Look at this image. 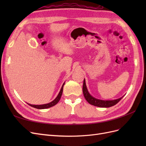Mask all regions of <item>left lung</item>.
Listing matches in <instances>:
<instances>
[{"label":"left lung","instance_id":"8db88e82","mask_svg":"<svg viewBox=\"0 0 146 146\" xmlns=\"http://www.w3.org/2000/svg\"><path fill=\"white\" fill-rule=\"evenodd\" d=\"M83 93L85 97V99L87 100V102L89 104L96 106V107H104V108H108L112 107L114 105L117 104L119 101L121 100V99L123 98H121L119 99L113 100H99L91 96L89 92L88 91V90L86 88V83H85V80L84 79L83 81Z\"/></svg>","mask_w":146,"mask_h":146}]
</instances>
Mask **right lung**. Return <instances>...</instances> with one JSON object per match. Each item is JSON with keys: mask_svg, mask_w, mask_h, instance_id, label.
<instances>
[{"mask_svg": "<svg viewBox=\"0 0 146 146\" xmlns=\"http://www.w3.org/2000/svg\"><path fill=\"white\" fill-rule=\"evenodd\" d=\"M64 85V83L62 87H61V89L59 92L58 95L57 96L56 98H55V100H53L52 102H51L48 103V104H44V105H31V104H29L30 106H31V107H32L33 108H37V109H46V108H50V107H53V106L55 105L58 102L60 98H61V95H62V93H63V86Z\"/></svg>", "mask_w": 146, "mask_h": 146, "instance_id": "add662e5", "label": "right lung"}]
</instances>
